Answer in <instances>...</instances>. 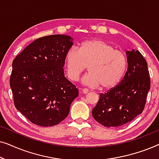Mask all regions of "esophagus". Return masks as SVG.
<instances>
[{
    "mask_svg": "<svg viewBox=\"0 0 159 159\" xmlns=\"http://www.w3.org/2000/svg\"><path fill=\"white\" fill-rule=\"evenodd\" d=\"M80 90H81V92L83 93V94H87V93H88L89 92V90L86 88H81L80 89Z\"/></svg>",
    "mask_w": 159,
    "mask_h": 159,
    "instance_id": "obj_1",
    "label": "esophagus"
}]
</instances>
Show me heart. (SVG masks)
I'll use <instances>...</instances> for the list:
<instances>
[{"label": "heart", "instance_id": "heart-1", "mask_svg": "<svg viewBox=\"0 0 159 159\" xmlns=\"http://www.w3.org/2000/svg\"><path fill=\"white\" fill-rule=\"evenodd\" d=\"M65 61L71 80L77 81L88 66L89 73L82 78L83 84L93 88L101 86L105 90L115 88L121 82L128 65L123 52L101 40L84 41L79 50L71 48Z\"/></svg>", "mask_w": 159, "mask_h": 159}]
</instances>
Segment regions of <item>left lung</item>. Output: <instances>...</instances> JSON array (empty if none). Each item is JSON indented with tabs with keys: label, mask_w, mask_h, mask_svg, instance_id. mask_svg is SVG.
Returning <instances> with one entry per match:
<instances>
[{
	"label": "left lung",
	"mask_w": 159,
	"mask_h": 159,
	"mask_svg": "<svg viewBox=\"0 0 159 159\" xmlns=\"http://www.w3.org/2000/svg\"><path fill=\"white\" fill-rule=\"evenodd\" d=\"M127 70L118 85L100 95L92 111L95 121L106 127H121L133 120L144 109L151 88L146 61L140 51H126Z\"/></svg>",
	"instance_id": "obj_1"
}]
</instances>
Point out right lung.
<instances>
[{"instance_id":"1","label":"right lung","mask_w":159,"mask_h":159,"mask_svg":"<svg viewBox=\"0 0 159 159\" xmlns=\"http://www.w3.org/2000/svg\"><path fill=\"white\" fill-rule=\"evenodd\" d=\"M73 40L66 34L40 38L13 61L10 87L14 105L37 125L51 127L62 121L79 95L63 69Z\"/></svg>"}]
</instances>
